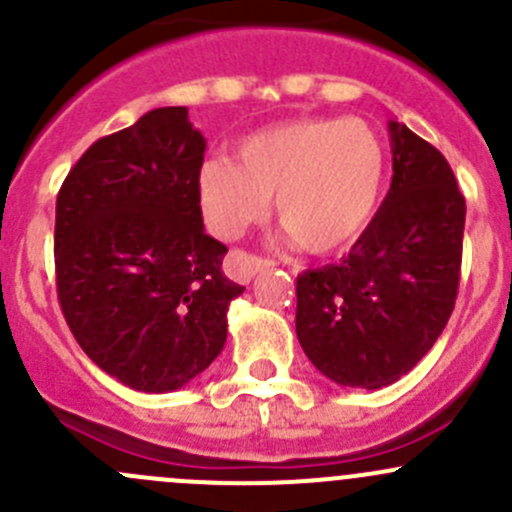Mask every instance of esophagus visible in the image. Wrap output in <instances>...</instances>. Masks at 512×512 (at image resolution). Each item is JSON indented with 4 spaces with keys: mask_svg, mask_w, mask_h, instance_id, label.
Masks as SVG:
<instances>
[{
    "mask_svg": "<svg viewBox=\"0 0 512 512\" xmlns=\"http://www.w3.org/2000/svg\"><path fill=\"white\" fill-rule=\"evenodd\" d=\"M270 267H275V262L267 260V257L250 255V252H242V250L230 252V257H227V270H230L232 277L240 282H250L257 272L270 270Z\"/></svg>",
    "mask_w": 512,
    "mask_h": 512,
    "instance_id": "1",
    "label": "esophagus"
}]
</instances>
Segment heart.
Segmentation results:
<instances>
[{"mask_svg": "<svg viewBox=\"0 0 512 512\" xmlns=\"http://www.w3.org/2000/svg\"><path fill=\"white\" fill-rule=\"evenodd\" d=\"M386 151L359 118H309L242 138L237 163L200 165L198 203L220 240H237L260 223L275 198L277 220L309 252L356 240L379 210Z\"/></svg>", "mask_w": 512, "mask_h": 512, "instance_id": "heart-1", "label": "heart"}]
</instances>
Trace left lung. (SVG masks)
Here are the masks:
<instances>
[{
	"mask_svg": "<svg viewBox=\"0 0 512 512\" xmlns=\"http://www.w3.org/2000/svg\"><path fill=\"white\" fill-rule=\"evenodd\" d=\"M394 178L337 265L297 277V339L327 379L394 384L436 344L461 282L466 198L438 148L389 123Z\"/></svg>",
	"mask_w": 512,
	"mask_h": 512,
	"instance_id": "8db88e82",
	"label": "left lung"
}]
</instances>
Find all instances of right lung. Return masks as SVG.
<instances>
[{"label":"right lung","instance_id":"right-lung-1","mask_svg":"<svg viewBox=\"0 0 512 512\" xmlns=\"http://www.w3.org/2000/svg\"><path fill=\"white\" fill-rule=\"evenodd\" d=\"M203 153L188 108H153L98 138L56 195L61 312L98 369L136 391H175L208 369L245 289L203 227Z\"/></svg>","mask_w":512,"mask_h":512}]
</instances>
